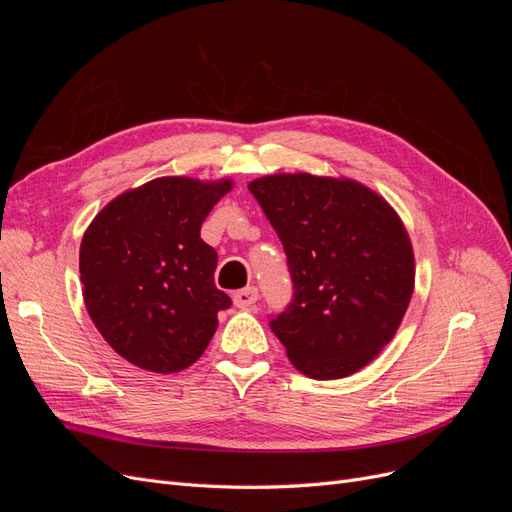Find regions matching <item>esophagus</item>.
<instances>
[{"label":"esophagus","instance_id":"34e87169","mask_svg":"<svg viewBox=\"0 0 512 512\" xmlns=\"http://www.w3.org/2000/svg\"><path fill=\"white\" fill-rule=\"evenodd\" d=\"M232 299H235V305L241 309H254L256 301H258V290L254 286H247V288L235 292V297Z\"/></svg>","mask_w":512,"mask_h":512}]
</instances>
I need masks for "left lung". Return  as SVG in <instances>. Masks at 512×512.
Segmentation results:
<instances>
[{
    "label": "left lung",
    "mask_w": 512,
    "mask_h": 512,
    "mask_svg": "<svg viewBox=\"0 0 512 512\" xmlns=\"http://www.w3.org/2000/svg\"><path fill=\"white\" fill-rule=\"evenodd\" d=\"M280 237L292 301L269 327L316 380L363 369L391 342L414 290L404 222L352 179L269 175L247 185Z\"/></svg>",
    "instance_id": "left-lung-1"
}]
</instances>
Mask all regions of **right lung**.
Wrapping results in <instances>:
<instances>
[{
	"label": "right lung",
	"mask_w": 512,
	"mask_h": 512,
	"mask_svg": "<svg viewBox=\"0 0 512 512\" xmlns=\"http://www.w3.org/2000/svg\"><path fill=\"white\" fill-rule=\"evenodd\" d=\"M232 181L160 177L111 200L85 230L79 254L85 307L132 365L175 374L200 359L232 305L213 282L218 252L200 239Z\"/></svg>",
	"instance_id": "right-lung-1"
}]
</instances>
